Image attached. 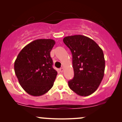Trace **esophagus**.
Returning a JSON list of instances; mask_svg holds the SVG:
<instances>
[{
  "instance_id": "34e87169",
  "label": "esophagus",
  "mask_w": 122,
  "mask_h": 122,
  "mask_svg": "<svg viewBox=\"0 0 122 122\" xmlns=\"http://www.w3.org/2000/svg\"><path fill=\"white\" fill-rule=\"evenodd\" d=\"M60 72H62L63 71H64V68H63V67H61V68L60 69Z\"/></svg>"
}]
</instances>
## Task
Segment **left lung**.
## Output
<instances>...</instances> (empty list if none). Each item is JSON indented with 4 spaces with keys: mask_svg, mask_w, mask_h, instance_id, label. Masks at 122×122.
I'll list each match as a JSON object with an SVG mask.
<instances>
[{
    "mask_svg": "<svg viewBox=\"0 0 122 122\" xmlns=\"http://www.w3.org/2000/svg\"><path fill=\"white\" fill-rule=\"evenodd\" d=\"M63 41L72 56L74 76L68 81L69 88L81 96L91 95L99 87L104 75L105 61L102 49L84 35L66 36Z\"/></svg>",
    "mask_w": 122,
    "mask_h": 122,
    "instance_id": "obj_1",
    "label": "left lung"
}]
</instances>
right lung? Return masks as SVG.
Returning a JSON list of instances; mask_svg holds the SVG:
<instances>
[{
  "mask_svg": "<svg viewBox=\"0 0 122 122\" xmlns=\"http://www.w3.org/2000/svg\"><path fill=\"white\" fill-rule=\"evenodd\" d=\"M55 44L51 39L34 41L20 51L14 68L20 84L29 95L40 96L53 87L57 72L52 67L50 52Z\"/></svg>",
  "mask_w": 122,
  "mask_h": 122,
  "instance_id": "right-lung-1",
  "label": "right lung"
}]
</instances>
